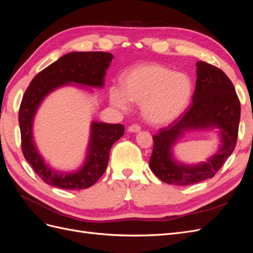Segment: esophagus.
<instances>
[{"label": "esophagus", "instance_id": "obj_1", "mask_svg": "<svg viewBox=\"0 0 253 253\" xmlns=\"http://www.w3.org/2000/svg\"><path fill=\"white\" fill-rule=\"evenodd\" d=\"M127 129H128V132H131V133H137V132L140 131V126L138 125L135 124V125L129 126Z\"/></svg>", "mask_w": 253, "mask_h": 253}]
</instances>
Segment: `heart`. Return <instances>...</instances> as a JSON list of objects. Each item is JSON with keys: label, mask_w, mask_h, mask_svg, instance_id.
I'll return each instance as SVG.
<instances>
[{"label": "heart", "mask_w": 253, "mask_h": 253, "mask_svg": "<svg viewBox=\"0 0 253 253\" xmlns=\"http://www.w3.org/2000/svg\"><path fill=\"white\" fill-rule=\"evenodd\" d=\"M192 96V82L186 74L173 73L158 64H142L129 70L122 80V89L112 87L110 100L126 110L128 101L142 104L145 118L164 125L186 110Z\"/></svg>", "instance_id": "obj_1"}]
</instances>
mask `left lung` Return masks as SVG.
Returning a JSON list of instances; mask_svg holds the SVG:
<instances>
[{"label": "left lung", "instance_id": "left-lung-1", "mask_svg": "<svg viewBox=\"0 0 253 253\" xmlns=\"http://www.w3.org/2000/svg\"><path fill=\"white\" fill-rule=\"evenodd\" d=\"M196 85L193 102L177 120L158 129L153 137L150 169L164 182L189 186L212 178L236 145L241 118V103L231 80L218 67L204 61L196 63ZM218 128L222 145L207 163L195 166L173 160L171 148L190 129Z\"/></svg>", "mask_w": 253, "mask_h": 253}]
</instances>
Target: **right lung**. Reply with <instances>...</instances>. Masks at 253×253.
<instances>
[{"label": "right lung", "instance_id": "add662e5", "mask_svg": "<svg viewBox=\"0 0 253 253\" xmlns=\"http://www.w3.org/2000/svg\"><path fill=\"white\" fill-rule=\"evenodd\" d=\"M113 58L112 53L103 51L66 53L36 75L25 90L19 110L22 152L37 175L47 185L65 190L86 189L93 186L105 172L112 145L125 134L124 126L91 122L85 163L78 171L63 173L52 170L44 163L34 142L33 122L43 99L60 86L77 83L102 87L106 70Z\"/></svg>", "mask_w": 253, "mask_h": 253}]
</instances>
